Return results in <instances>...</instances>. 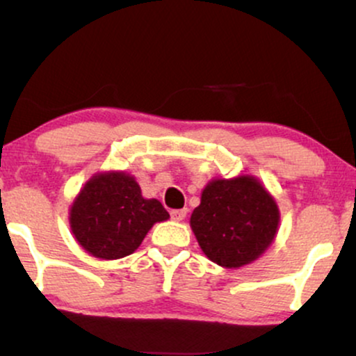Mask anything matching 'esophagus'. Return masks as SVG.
<instances>
[{"label":"esophagus","mask_w":356,"mask_h":356,"mask_svg":"<svg viewBox=\"0 0 356 356\" xmlns=\"http://www.w3.org/2000/svg\"><path fill=\"white\" fill-rule=\"evenodd\" d=\"M186 216H187V209H174L172 212H170V218H172L174 220H184L186 219Z\"/></svg>","instance_id":"obj_1"}]
</instances>
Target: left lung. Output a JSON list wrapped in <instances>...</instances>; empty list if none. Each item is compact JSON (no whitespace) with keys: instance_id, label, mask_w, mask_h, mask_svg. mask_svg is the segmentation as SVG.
Listing matches in <instances>:
<instances>
[{"instance_id":"8db88e82","label":"left lung","mask_w":356,"mask_h":356,"mask_svg":"<svg viewBox=\"0 0 356 356\" xmlns=\"http://www.w3.org/2000/svg\"><path fill=\"white\" fill-rule=\"evenodd\" d=\"M280 209L254 175L212 179L192 211L191 227L212 263L227 269L251 264L277 234Z\"/></svg>"}]
</instances>
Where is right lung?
<instances>
[{"instance_id":"add662e5","label":"right lung","mask_w":356,"mask_h":356,"mask_svg":"<svg viewBox=\"0 0 356 356\" xmlns=\"http://www.w3.org/2000/svg\"><path fill=\"white\" fill-rule=\"evenodd\" d=\"M169 219L157 199H145L136 177L122 170L88 179L70 206V229L88 254L112 261L132 254L155 222Z\"/></svg>"}]
</instances>
